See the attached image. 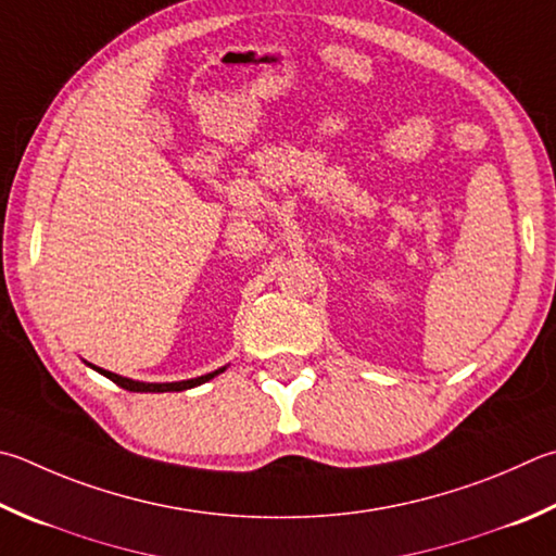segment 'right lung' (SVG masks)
Here are the masks:
<instances>
[{
  "label": "right lung",
  "mask_w": 556,
  "mask_h": 556,
  "mask_svg": "<svg viewBox=\"0 0 556 556\" xmlns=\"http://www.w3.org/2000/svg\"><path fill=\"white\" fill-rule=\"evenodd\" d=\"M85 365H87V367H92L94 371H99V375H104L106 379L114 381L116 387L126 389V391H138V393H165V391H185V389H194V387H201V383H206V381H211L214 377H218L220 371H226V367H220V369H216V371H208V375H201V377H194V379L153 383V381H136V379H128V377L114 375V371L97 367V365H92V362H87V359H85Z\"/></svg>",
  "instance_id": "right-lung-1"
}]
</instances>
